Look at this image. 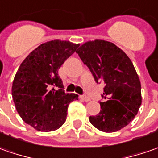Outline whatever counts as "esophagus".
<instances>
[{"label":"esophagus","instance_id":"esophagus-1","mask_svg":"<svg viewBox=\"0 0 158 158\" xmlns=\"http://www.w3.org/2000/svg\"><path fill=\"white\" fill-rule=\"evenodd\" d=\"M81 99H82L84 102H89L90 101V98L89 97V96H85V95H83V96H81Z\"/></svg>","mask_w":158,"mask_h":158}]
</instances>
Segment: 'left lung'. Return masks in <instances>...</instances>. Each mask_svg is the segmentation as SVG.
Instances as JSON below:
<instances>
[{"label":"left lung","instance_id":"left-lung-1","mask_svg":"<svg viewBox=\"0 0 158 158\" xmlns=\"http://www.w3.org/2000/svg\"><path fill=\"white\" fill-rule=\"evenodd\" d=\"M76 52L95 81L105 83L101 110L89 116V122L103 132L120 131L135 118L142 103L141 82L131 60L114 43L98 39L83 43Z\"/></svg>","mask_w":158,"mask_h":158}]
</instances>
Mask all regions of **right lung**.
<instances>
[{"label": "right lung", "mask_w": 158, "mask_h": 158, "mask_svg": "<svg viewBox=\"0 0 158 158\" xmlns=\"http://www.w3.org/2000/svg\"><path fill=\"white\" fill-rule=\"evenodd\" d=\"M79 45L61 40L42 43L18 69L12 84L13 100L22 120L36 131L58 130L66 121L69 102L78 100L77 94L64 92L58 69Z\"/></svg>", "instance_id": "right-lung-1"}]
</instances>
